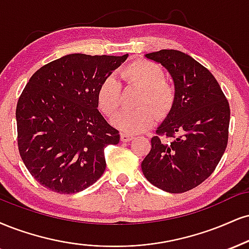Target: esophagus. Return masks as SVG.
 <instances>
[{"mask_svg": "<svg viewBox=\"0 0 249 249\" xmlns=\"http://www.w3.org/2000/svg\"><path fill=\"white\" fill-rule=\"evenodd\" d=\"M133 136L132 134H128V133H121V140L123 142H130V140H132L133 139Z\"/></svg>", "mask_w": 249, "mask_h": 249, "instance_id": "obj_1", "label": "esophagus"}]
</instances>
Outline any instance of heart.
I'll return each mask as SVG.
<instances>
[{
    "mask_svg": "<svg viewBox=\"0 0 249 249\" xmlns=\"http://www.w3.org/2000/svg\"><path fill=\"white\" fill-rule=\"evenodd\" d=\"M119 75L131 85L142 89L138 109L123 111L112 119L117 128L126 133H140L153 124L155 121L154 108L159 115H164L172 107L175 90L173 86L164 81V71L160 66L148 60H137L123 67ZM122 87L115 75L106 77L98 87L97 103L104 115L111 117L118 111L121 106ZM143 104H149L153 109Z\"/></svg>",
    "mask_w": 249,
    "mask_h": 249,
    "instance_id": "obj_1",
    "label": "heart"
}]
</instances>
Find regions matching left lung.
Instances as JSON below:
<instances>
[{
  "label": "left lung",
  "instance_id": "8db88e82",
  "mask_svg": "<svg viewBox=\"0 0 249 249\" xmlns=\"http://www.w3.org/2000/svg\"><path fill=\"white\" fill-rule=\"evenodd\" d=\"M145 56L169 71L175 98L152 138L142 173L159 189L185 193L204 182L219 163L229 140L230 104L210 71L190 55L161 50ZM161 135L171 140L161 141Z\"/></svg>",
  "mask_w": 249,
  "mask_h": 249
}]
</instances>
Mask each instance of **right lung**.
I'll return each instance as SVG.
<instances>
[{"instance_id":"obj_1","label":"right lung","mask_w":249,"mask_h":249,"mask_svg":"<svg viewBox=\"0 0 249 249\" xmlns=\"http://www.w3.org/2000/svg\"><path fill=\"white\" fill-rule=\"evenodd\" d=\"M127 56L74 53L29 80L17 102V142L24 164L43 187L75 194L103 175L104 148L121 136L97 110V90Z\"/></svg>"}]
</instances>
